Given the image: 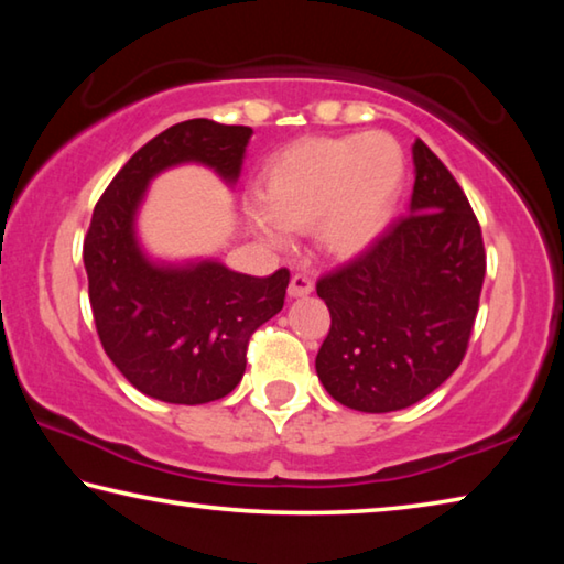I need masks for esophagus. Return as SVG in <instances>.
<instances>
[{"label": "esophagus", "mask_w": 564, "mask_h": 564, "mask_svg": "<svg viewBox=\"0 0 564 564\" xmlns=\"http://www.w3.org/2000/svg\"><path fill=\"white\" fill-rule=\"evenodd\" d=\"M313 291V279L308 273H295L289 283V295L293 299H301V295H308Z\"/></svg>", "instance_id": "obj_1"}]
</instances>
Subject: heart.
Returning <instances> with one entry per match:
<instances>
[{
  "label": "heart",
  "instance_id": "b5f03b06",
  "mask_svg": "<svg viewBox=\"0 0 564 564\" xmlns=\"http://www.w3.org/2000/svg\"><path fill=\"white\" fill-rule=\"evenodd\" d=\"M403 176V149L388 133L301 139L265 164L253 221L273 243L285 241V228L318 226L330 253L356 256L386 231Z\"/></svg>",
  "mask_w": 564,
  "mask_h": 564
}]
</instances>
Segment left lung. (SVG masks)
Returning a JSON list of instances; mask_svg holds the SVG:
<instances>
[{
  "instance_id": "8db88e82",
  "label": "left lung",
  "mask_w": 564,
  "mask_h": 564,
  "mask_svg": "<svg viewBox=\"0 0 564 564\" xmlns=\"http://www.w3.org/2000/svg\"><path fill=\"white\" fill-rule=\"evenodd\" d=\"M410 214L356 259L321 275L330 330L316 356L323 388L360 413L403 410L460 366L485 279V243L470 202L415 139Z\"/></svg>"
}]
</instances>
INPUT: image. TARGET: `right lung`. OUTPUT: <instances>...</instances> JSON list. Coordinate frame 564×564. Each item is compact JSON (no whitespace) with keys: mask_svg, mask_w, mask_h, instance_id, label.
Here are the masks:
<instances>
[{"mask_svg":"<svg viewBox=\"0 0 564 564\" xmlns=\"http://www.w3.org/2000/svg\"><path fill=\"white\" fill-rule=\"evenodd\" d=\"M251 133L208 119L161 131L111 178L84 236L101 346L133 388L164 403H212L241 383L248 340L283 308L291 273L279 269L259 279L216 261L156 265L141 253L133 216L149 181L184 161L236 181Z\"/></svg>","mask_w":564,"mask_h":564,"instance_id":"right-lung-1","label":"right lung"}]
</instances>
